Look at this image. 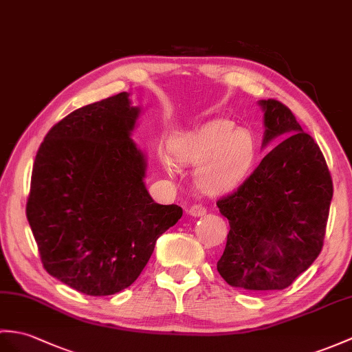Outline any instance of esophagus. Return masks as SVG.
Segmentation results:
<instances>
[{"label": "esophagus", "instance_id": "obj_1", "mask_svg": "<svg viewBox=\"0 0 352 352\" xmlns=\"http://www.w3.org/2000/svg\"><path fill=\"white\" fill-rule=\"evenodd\" d=\"M189 214L193 216V217H199V216H204L207 214V208L202 206V204H195V206H192L189 208Z\"/></svg>", "mask_w": 352, "mask_h": 352}]
</instances>
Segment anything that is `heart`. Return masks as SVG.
<instances>
[{"instance_id": "heart-1", "label": "heart", "mask_w": 352, "mask_h": 352, "mask_svg": "<svg viewBox=\"0 0 352 352\" xmlns=\"http://www.w3.org/2000/svg\"><path fill=\"white\" fill-rule=\"evenodd\" d=\"M255 157L256 141L249 130L236 129L231 120L216 118L173 136L162 163L169 175L175 173V163L198 166L196 186L208 195H220L236 189L249 177Z\"/></svg>"}]
</instances>
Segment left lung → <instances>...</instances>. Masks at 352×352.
I'll return each mask as SVG.
<instances>
[{
  "instance_id": "1",
  "label": "left lung",
  "mask_w": 352,
  "mask_h": 352,
  "mask_svg": "<svg viewBox=\"0 0 352 352\" xmlns=\"http://www.w3.org/2000/svg\"><path fill=\"white\" fill-rule=\"evenodd\" d=\"M264 111L263 148L277 144L234 193L217 201L228 222L217 272L231 287L285 289L321 253L333 198L320 146L283 103L258 102Z\"/></svg>"
}]
</instances>
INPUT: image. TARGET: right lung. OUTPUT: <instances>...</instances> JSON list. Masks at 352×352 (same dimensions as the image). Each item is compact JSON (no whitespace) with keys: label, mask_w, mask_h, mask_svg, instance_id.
Masks as SVG:
<instances>
[{"label":"right lung","mask_w":352,"mask_h":352,"mask_svg":"<svg viewBox=\"0 0 352 352\" xmlns=\"http://www.w3.org/2000/svg\"><path fill=\"white\" fill-rule=\"evenodd\" d=\"M129 93L87 104L49 130L32 166L27 219L46 272L87 296L130 287L183 216L145 187Z\"/></svg>","instance_id":"1"}]
</instances>
